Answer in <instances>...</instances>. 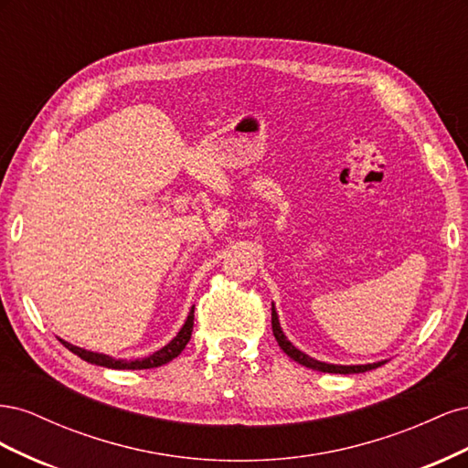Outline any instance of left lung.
Wrapping results in <instances>:
<instances>
[{
    "label": "left lung",
    "instance_id": "obj_1",
    "mask_svg": "<svg viewBox=\"0 0 468 468\" xmlns=\"http://www.w3.org/2000/svg\"><path fill=\"white\" fill-rule=\"evenodd\" d=\"M271 328H273V335L277 339L279 347L287 353L291 359H294L296 363H301L308 369H314V371H322V373H337V375H351V373H365V371H371L377 369V367L385 365L387 361H377V363H367V365H334V363H324L318 361L314 357L306 356L304 351L296 349L285 335V332L281 330V324H279V316H277V310L275 304H271Z\"/></svg>",
    "mask_w": 468,
    "mask_h": 468
}]
</instances>
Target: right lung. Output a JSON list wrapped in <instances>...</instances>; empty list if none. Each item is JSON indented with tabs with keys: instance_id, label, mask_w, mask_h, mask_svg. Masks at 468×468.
Returning a JSON list of instances; mask_svg holds the SVG:
<instances>
[{
	"instance_id": "add662e5",
	"label": "right lung",
	"mask_w": 468,
	"mask_h": 468,
	"mask_svg": "<svg viewBox=\"0 0 468 468\" xmlns=\"http://www.w3.org/2000/svg\"><path fill=\"white\" fill-rule=\"evenodd\" d=\"M195 308L191 306L189 310V316L186 320V324L181 325V330L177 332V335L172 339V342L165 344L162 349L154 351L152 356L148 357H143V359H115L111 356H105V353H97V351H88L83 347H78V346H72L64 342V339H60V342L64 344V347H68L72 353H76V356L83 361H88L91 365H99V367H107V369H133V371H140V369H154V367H160V365H165L172 359H176L179 353L186 349V346L189 344L191 339V332H193V318H195Z\"/></svg>"
}]
</instances>
